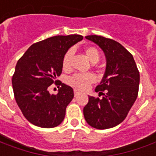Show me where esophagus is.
I'll return each mask as SVG.
<instances>
[{"instance_id":"esophagus-1","label":"esophagus","mask_w":156,"mask_h":156,"mask_svg":"<svg viewBox=\"0 0 156 156\" xmlns=\"http://www.w3.org/2000/svg\"><path fill=\"white\" fill-rule=\"evenodd\" d=\"M74 94H75V97H77L80 94V91L77 90H74Z\"/></svg>"}]
</instances>
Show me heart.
<instances>
[{
  "instance_id": "b5f03b06",
  "label": "heart",
  "mask_w": 156,
  "mask_h": 156,
  "mask_svg": "<svg viewBox=\"0 0 156 156\" xmlns=\"http://www.w3.org/2000/svg\"><path fill=\"white\" fill-rule=\"evenodd\" d=\"M84 53L90 62L97 63L100 59V53L97 48L93 46H87L84 48ZM74 55L72 48H69L66 52L62 59V67L65 70H69L71 66V59ZM95 76L91 74H76L68 79V84L79 90H87L91 84L95 82Z\"/></svg>"
}]
</instances>
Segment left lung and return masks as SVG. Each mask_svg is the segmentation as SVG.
<instances>
[{
  "label": "left lung",
  "instance_id": "1",
  "mask_svg": "<svg viewBox=\"0 0 156 156\" xmlns=\"http://www.w3.org/2000/svg\"><path fill=\"white\" fill-rule=\"evenodd\" d=\"M86 38L103 50L107 67L101 83L95 89L103 97L101 99L89 97L83 109L84 117L95 129H110L126 119L136 100L140 72L133 55L119 42L98 35H89Z\"/></svg>",
  "mask_w": 156,
  "mask_h": 156
}]
</instances>
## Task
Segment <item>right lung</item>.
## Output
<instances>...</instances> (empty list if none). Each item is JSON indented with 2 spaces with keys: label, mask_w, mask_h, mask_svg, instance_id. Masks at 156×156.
<instances>
[{
  "label": "right lung",
  "mask_w": 156,
  "mask_h": 156,
  "mask_svg": "<svg viewBox=\"0 0 156 156\" xmlns=\"http://www.w3.org/2000/svg\"><path fill=\"white\" fill-rule=\"evenodd\" d=\"M82 39L78 34L48 37L31 45L18 59L12 79L13 92L23 116L31 123L50 129L64 120L74 90L56 77L62 73L66 52ZM53 83L61 86L57 95L48 92Z\"/></svg>",
  "instance_id": "1"
}]
</instances>
